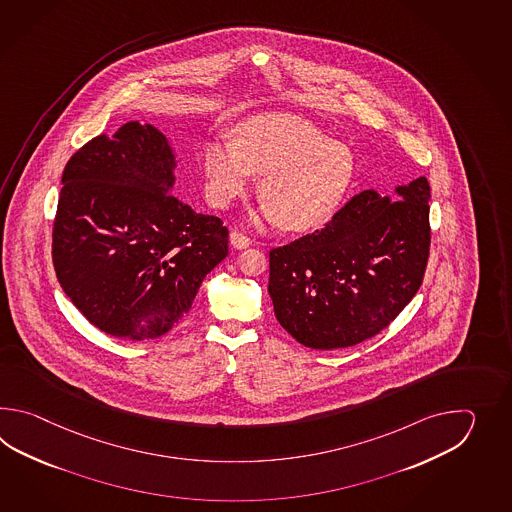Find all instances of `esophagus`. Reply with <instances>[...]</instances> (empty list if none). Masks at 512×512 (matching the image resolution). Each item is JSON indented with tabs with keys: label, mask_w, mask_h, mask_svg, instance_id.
<instances>
[{
	"label": "esophagus",
	"mask_w": 512,
	"mask_h": 512,
	"mask_svg": "<svg viewBox=\"0 0 512 512\" xmlns=\"http://www.w3.org/2000/svg\"><path fill=\"white\" fill-rule=\"evenodd\" d=\"M230 245L234 247V249H238V251H241V249H247V247H251L252 241L247 238V236H243V234H240V232H236V230H232L230 232L229 236Z\"/></svg>",
	"instance_id": "obj_1"
}]
</instances>
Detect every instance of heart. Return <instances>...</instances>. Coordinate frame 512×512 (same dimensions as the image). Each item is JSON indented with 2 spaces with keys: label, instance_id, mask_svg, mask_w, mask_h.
<instances>
[{
  "label": "heart",
  "instance_id": "b5f03b06",
  "mask_svg": "<svg viewBox=\"0 0 512 512\" xmlns=\"http://www.w3.org/2000/svg\"><path fill=\"white\" fill-rule=\"evenodd\" d=\"M208 201L227 208L247 194L254 175L261 207L254 221L305 232L326 225L353 185L355 155L311 120L265 113L243 122L236 139L214 137L203 150Z\"/></svg>",
  "mask_w": 512,
  "mask_h": 512
}]
</instances>
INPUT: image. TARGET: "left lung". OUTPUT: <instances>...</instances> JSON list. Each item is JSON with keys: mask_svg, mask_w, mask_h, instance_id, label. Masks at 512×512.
<instances>
[{"mask_svg": "<svg viewBox=\"0 0 512 512\" xmlns=\"http://www.w3.org/2000/svg\"><path fill=\"white\" fill-rule=\"evenodd\" d=\"M430 185L364 190L326 229L269 254V294L280 326L313 349L375 337L419 291L430 252Z\"/></svg>", "mask_w": 512, "mask_h": 512, "instance_id": "obj_1", "label": "left lung"}]
</instances>
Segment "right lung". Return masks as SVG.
<instances>
[{"label":"right lung","mask_w":512,"mask_h":512,"mask_svg":"<svg viewBox=\"0 0 512 512\" xmlns=\"http://www.w3.org/2000/svg\"><path fill=\"white\" fill-rule=\"evenodd\" d=\"M177 155L152 124L131 120L82 146L62 174L53 229L56 278L100 331L166 335L229 254V230L175 194Z\"/></svg>","instance_id":"right-lung-1"}]
</instances>
